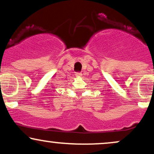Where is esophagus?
Wrapping results in <instances>:
<instances>
[{"mask_svg":"<svg viewBox=\"0 0 154 154\" xmlns=\"http://www.w3.org/2000/svg\"><path fill=\"white\" fill-rule=\"evenodd\" d=\"M82 75V74L81 73V72H76V76H77V77H80Z\"/></svg>","mask_w":154,"mask_h":154,"instance_id":"esophagus-1","label":"esophagus"}]
</instances>
